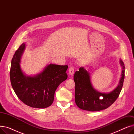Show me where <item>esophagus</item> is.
<instances>
[{"mask_svg":"<svg viewBox=\"0 0 134 134\" xmlns=\"http://www.w3.org/2000/svg\"><path fill=\"white\" fill-rule=\"evenodd\" d=\"M68 72H69V74L70 75L72 76L74 74V69L73 67H70L69 68V70H68Z\"/></svg>","mask_w":134,"mask_h":134,"instance_id":"1","label":"esophagus"}]
</instances>
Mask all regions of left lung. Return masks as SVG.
Wrapping results in <instances>:
<instances>
[{
	"instance_id": "8db88e82",
	"label": "left lung",
	"mask_w": 134,
	"mask_h": 134,
	"mask_svg": "<svg viewBox=\"0 0 134 134\" xmlns=\"http://www.w3.org/2000/svg\"><path fill=\"white\" fill-rule=\"evenodd\" d=\"M119 63L122 67L121 77L118 86L109 93H102L96 90L91 81L90 74L83 67L79 68L74 75L75 83V102L80 109L90 111L106 109L117 99L122 90L124 79L125 67L121 59Z\"/></svg>"
}]
</instances>
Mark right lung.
Returning <instances> with one entry per match:
<instances>
[{"mask_svg":"<svg viewBox=\"0 0 134 134\" xmlns=\"http://www.w3.org/2000/svg\"><path fill=\"white\" fill-rule=\"evenodd\" d=\"M25 49V44L23 43L12 59L10 72L12 87L19 99L27 106L46 108L53 103L56 88L67 79L68 66L51 63L41 73L33 76L26 75L20 65Z\"/></svg>","mask_w":134,"mask_h":134,"instance_id":"1","label":"right lung"}]
</instances>
